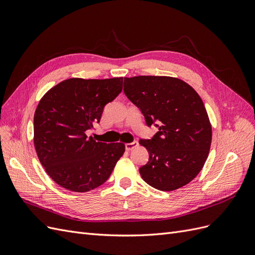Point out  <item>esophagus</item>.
<instances>
[{"label": "esophagus", "instance_id": "obj_1", "mask_svg": "<svg viewBox=\"0 0 255 255\" xmlns=\"http://www.w3.org/2000/svg\"><path fill=\"white\" fill-rule=\"evenodd\" d=\"M137 145H138V142H137V141L126 143V149H127V151H130V150H133L134 148H136Z\"/></svg>", "mask_w": 255, "mask_h": 255}]
</instances>
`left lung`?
<instances>
[{
	"label": "left lung",
	"instance_id": "left-lung-1",
	"mask_svg": "<svg viewBox=\"0 0 255 255\" xmlns=\"http://www.w3.org/2000/svg\"><path fill=\"white\" fill-rule=\"evenodd\" d=\"M123 91L146 126L158 128L151 139L139 140L149 152V161L139 168L143 181L163 191L185 186L201 171L211 148L212 126L201 98L170 76L125 78Z\"/></svg>",
	"mask_w": 255,
	"mask_h": 255
}]
</instances>
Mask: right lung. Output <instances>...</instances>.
Returning <instances> with one entry per match:
<instances>
[{
	"label": "right lung",
	"mask_w": 255,
	"mask_h": 255,
	"mask_svg": "<svg viewBox=\"0 0 255 255\" xmlns=\"http://www.w3.org/2000/svg\"><path fill=\"white\" fill-rule=\"evenodd\" d=\"M122 78L69 79L51 88L34 116V144L41 165L59 186L86 192L105 183L126 151L125 143L87 137L104 106L122 91Z\"/></svg>",
	"instance_id": "1"
}]
</instances>
